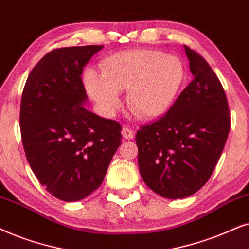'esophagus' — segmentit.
Listing matches in <instances>:
<instances>
[{"label":"esophagus","mask_w":249,"mask_h":249,"mask_svg":"<svg viewBox=\"0 0 249 249\" xmlns=\"http://www.w3.org/2000/svg\"><path fill=\"white\" fill-rule=\"evenodd\" d=\"M122 134H123V137H124L125 139H128V140H131V139L134 138L133 130H132L130 126H127V125H125V126L123 127Z\"/></svg>","instance_id":"34e87169"}]
</instances>
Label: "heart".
I'll return each instance as SVG.
<instances>
[{
    "label": "heart",
    "mask_w": 249,
    "mask_h": 249,
    "mask_svg": "<svg viewBox=\"0 0 249 249\" xmlns=\"http://www.w3.org/2000/svg\"><path fill=\"white\" fill-rule=\"evenodd\" d=\"M102 75L84 74V84L105 110L119 102L118 91L127 90V106L142 118L159 116L170 107L184 77V67L175 55L156 50H131L102 61Z\"/></svg>",
    "instance_id": "obj_1"
}]
</instances>
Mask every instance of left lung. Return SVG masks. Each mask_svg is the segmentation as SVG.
<instances>
[{
	"mask_svg": "<svg viewBox=\"0 0 249 249\" xmlns=\"http://www.w3.org/2000/svg\"><path fill=\"white\" fill-rule=\"evenodd\" d=\"M192 81L166 114L135 135L144 183L168 199L194 195L206 184L230 131L224 89L199 53L184 45Z\"/></svg>",
	"mask_w": 249,
	"mask_h": 249,
	"instance_id": "obj_1",
	"label": "left lung"
}]
</instances>
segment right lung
<instances>
[{
  "label": "right lung",
  "instance_id": "add662e5",
  "mask_svg": "<svg viewBox=\"0 0 249 249\" xmlns=\"http://www.w3.org/2000/svg\"><path fill=\"white\" fill-rule=\"evenodd\" d=\"M104 45L54 49L29 74L21 95V141L31 168L52 196L88 197L121 145L122 125L86 110L83 67Z\"/></svg>",
  "mask_w": 249,
  "mask_h": 249
}]
</instances>
